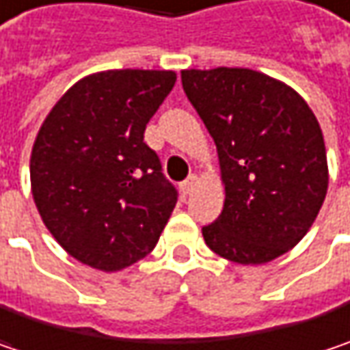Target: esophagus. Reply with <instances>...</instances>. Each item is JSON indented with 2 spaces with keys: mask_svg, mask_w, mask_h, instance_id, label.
<instances>
[{
  "mask_svg": "<svg viewBox=\"0 0 350 350\" xmlns=\"http://www.w3.org/2000/svg\"><path fill=\"white\" fill-rule=\"evenodd\" d=\"M196 184H198V176L196 174L190 176L188 180H184V182H182V186H180V188H182V192H184V196L192 194V192H194Z\"/></svg>",
  "mask_w": 350,
  "mask_h": 350,
  "instance_id": "34e87169",
  "label": "esophagus"
}]
</instances>
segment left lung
Instances as JSON below:
<instances>
[{
    "label": "left lung",
    "instance_id": "obj_1",
    "mask_svg": "<svg viewBox=\"0 0 350 350\" xmlns=\"http://www.w3.org/2000/svg\"><path fill=\"white\" fill-rule=\"evenodd\" d=\"M182 87L212 134L224 210L202 228L206 245L234 263L261 265L295 247L329 186L317 118L289 85L252 69L182 71Z\"/></svg>",
    "mask_w": 350,
    "mask_h": 350
}]
</instances>
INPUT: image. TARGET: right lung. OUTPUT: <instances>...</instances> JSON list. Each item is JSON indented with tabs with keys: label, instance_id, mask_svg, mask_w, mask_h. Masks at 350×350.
Returning <instances> with one entry per match:
<instances>
[{
	"label": "right lung",
	"instance_id": "1",
	"mask_svg": "<svg viewBox=\"0 0 350 350\" xmlns=\"http://www.w3.org/2000/svg\"><path fill=\"white\" fill-rule=\"evenodd\" d=\"M174 83V71L93 72L43 120L29 164L33 200L77 261L120 271L158 243L178 192L144 131Z\"/></svg>",
	"mask_w": 350,
	"mask_h": 350
}]
</instances>
